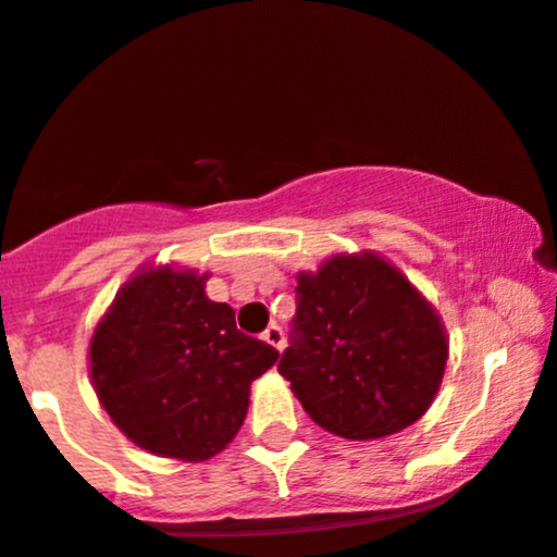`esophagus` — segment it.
<instances>
[{
    "label": "esophagus",
    "instance_id": "34e87169",
    "mask_svg": "<svg viewBox=\"0 0 557 557\" xmlns=\"http://www.w3.org/2000/svg\"><path fill=\"white\" fill-rule=\"evenodd\" d=\"M262 339H265L271 347H276L278 352L284 349V331H281V326H276V323H271V326L262 331Z\"/></svg>",
    "mask_w": 557,
    "mask_h": 557
}]
</instances>
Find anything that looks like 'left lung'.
Returning a JSON list of instances; mask_svg holds the SVG:
<instances>
[{"label": "left lung", "mask_w": 557, "mask_h": 557, "mask_svg": "<svg viewBox=\"0 0 557 557\" xmlns=\"http://www.w3.org/2000/svg\"><path fill=\"white\" fill-rule=\"evenodd\" d=\"M289 336L278 373L318 426L352 442L408 429L445 376L440 315L373 252L334 255L318 273H299Z\"/></svg>", "instance_id": "left-lung-1"}]
</instances>
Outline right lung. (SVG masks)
<instances>
[{"instance_id":"obj_1","label":"right lung","mask_w":557,"mask_h":557,"mask_svg":"<svg viewBox=\"0 0 557 557\" xmlns=\"http://www.w3.org/2000/svg\"><path fill=\"white\" fill-rule=\"evenodd\" d=\"M208 276L139 271L115 295L89 345L99 403L134 445L162 458L208 460L245 423L249 384L276 347L236 329L234 310L205 295Z\"/></svg>"}]
</instances>
